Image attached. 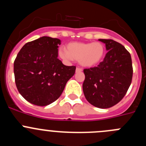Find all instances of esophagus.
Wrapping results in <instances>:
<instances>
[{
    "mask_svg": "<svg viewBox=\"0 0 146 146\" xmlns=\"http://www.w3.org/2000/svg\"><path fill=\"white\" fill-rule=\"evenodd\" d=\"M82 71V69H81V68H80V67H77V68H76V73H78V72H81Z\"/></svg>",
    "mask_w": 146,
    "mask_h": 146,
    "instance_id": "1",
    "label": "esophagus"
}]
</instances>
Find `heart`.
Listing matches in <instances>:
<instances>
[{"label": "heart", "instance_id": "heart-1", "mask_svg": "<svg viewBox=\"0 0 146 146\" xmlns=\"http://www.w3.org/2000/svg\"><path fill=\"white\" fill-rule=\"evenodd\" d=\"M105 49L100 42H72L66 46V50L59 51V55L66 60H79L83 66L97 65L104 57Z\"/></svg>", "mask_w": 146, "mask_h": 146}]
</instances>
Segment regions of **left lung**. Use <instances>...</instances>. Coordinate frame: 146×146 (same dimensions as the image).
Returning a JSON list of instances; mask_svg holds the SVG:
<instances>
[{
  "label": "left lung",
  "instance_id": "obj_1",
  "mask_svg": "<svg viewBox=\"0 0 146 146\" xmlns=\"http://www.w3.org/2000/svg\"><path fill=\"white\" fill-rule=\"evenodd\" d=\"M108 50L97 66L85 69L82 90L90 104L109 108L124 97L131 85L133 68L131 55L123 45L113 39H99Z\"/></svg>",
  "mask_w": 146,
  "mask_h": 146
}]
</instances>
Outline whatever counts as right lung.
<instances>
[{
	"mask_svg": "<svg viewBox=\"0 0 146 146\" xmlns=\"http://www.w3.org/2000/svg\"><path fill=\"white\" fill-rule=\"evenodd\" d=\"M60 40L42 36L25 44L14 62L15 83L25 100L46 106L57 100L75 66H65L58 58Z\"/></svg>",
	"mask_w": 146,
	"mask_h": 146,
	"instance_id": "right-lung-1",
	"label": "right lung"
}]
</instances>
